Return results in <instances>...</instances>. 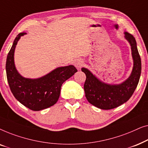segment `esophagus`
Segmentation results:
<instances>
[{
	"label": "esophagus",
	"instance_id": "34e87169",
	"mask_svg": "<svg viewBox=\"0 0 148 148\" xmlns=\"http://www.w3.org/2000/svg\"><path fill=\"white\" fill-rule=\"evenodd\" d=\"M84 62L82 59H77L75 60V62H74L75 66L78 69L82 67V66L84 65Z\"/></svg>",
	"mask_w": 148,
	"mask_h": 148
}]
</instances>
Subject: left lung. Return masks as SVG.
<instances>
[{
  "mask_svg": "<svg viewBox=\"0 0 148 148\" xmlns=\"http://www.w3.org/2000/svg\"><path fill=\"white\" fill-rule=\"evenodd\" d=\"M124 34L131 45L133 60L132 72L125 82L120 84H107L98 79L88 69L82 68L86 75L84 88L87 100L90 104L103 110L116 108L128 101L135 92L140 78L141 62L136 40L128 32Z\"/></svg>",
  "mask_w": 148,
  "mask_h": 148,
  "instance_id": "8db88e82",
  "label": "left lung"
}]
</instances>
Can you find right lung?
<instances>
[{
    "label": "right lung",
    "mask_w": 148,
    "mask_h": 148,
    "mask_svg": "<svg viewBox=\"0 0 148 148\" xmlns=\"http://www.w3.org/2000/svg\"><path fill=\"white\" fill-rule=\"evenodd\" d=\"M26 33H20L14 40L7 55L6 72L12 94L19 102L34 111L53 106L60 96L62 84L77 71L73 65L58 67L42 77L29 79L22 77L16 69L14 52L17 42Z\"/></svg>",
    "instance_id": "right-lung-1"
}]
</instances>
